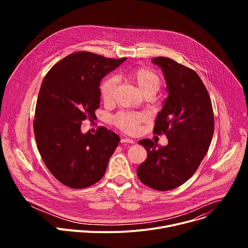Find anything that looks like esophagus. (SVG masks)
I'll return each instance as SVG.
<instances>
[{
    "instance_id": "1",
    "label": "esophagus",
    "mask_w": 248,
    "mask_h": 248,
    "mask_svg": "<svg viewBox=\"0 0 248 248\" xmlns=\"http://www.w3.org/2000/svg\"><path fill=\"white\" fill-rule=\"evenodd\" d=\"M121 143H134V140L130 139V138H122L121 139Z\"/></svg>"
}]
</instances>
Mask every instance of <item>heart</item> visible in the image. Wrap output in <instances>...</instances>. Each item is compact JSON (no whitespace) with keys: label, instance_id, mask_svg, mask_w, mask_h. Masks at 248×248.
I'll return each instance as SVG.
<instances>
[{"label":"heart","instance_id":"heart-1","mask_svg":"<svg viewBox=\"0 0 248 248\" xmlns=\"http://www.w3.org/2000/svg\"><path fill=\"white\" fill-rule=\"evenodd\" d=\"M131 78L142 94L147 92L156 93L161 87V78L153 69L147 67H137L128 73ZM117 87V79L110 76L106 78L101 85V95L106 103L113 100ZM146 119V115L142 113L121 112L113 118L114 124L126 133H135L138 130L139 124Z\"/></svg>","mask_w":248,"mask_h":248}]
</instances>
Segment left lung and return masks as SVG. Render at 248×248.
<instances>
[{
    "label": "left lung",
    "mask_w": 248,
    "mask_h": 248,
    "mask_svg": "<svg viewBox=\"0 0 248 248\" xmlns=\"http://www.w3.org/2000/svg\"><path fill=\"white\" fill-rule=\"evenodd\" d=\"M152 62L161 67L169 94L153 131L165 133L169 143L159 146L150 139L138 141L147 158L136 171L145 186L167 191L190 179L204 159L214 133V113L208 91L194 70L166 57L154 58Z\"/></svg>",
    "instance_id": "8db88e82"
}]
</instances>
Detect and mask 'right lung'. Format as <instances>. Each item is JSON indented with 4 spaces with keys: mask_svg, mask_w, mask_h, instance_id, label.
Listing matches in <instances>:
<instances>
[{
    "mask_svg": "<svg viewBox=\"0 0 248 248\" xmlns=\"http://www.w3.org/2000/svg\"><path fill=\"white\" fill-rule=\"evenodd\" d=\"M123 59L78 52L61 60L44 78L33 124L38 151L55 178L72 188L88 187L107 170L120 136L103 126L81 132L84 120H95L100 81Z\"/></svg>",
    "mask_w": 248,
    "mask_h": 248,
    "instance_id": "right-lung-1",
    "label": "right lung"
}]
</instances>
